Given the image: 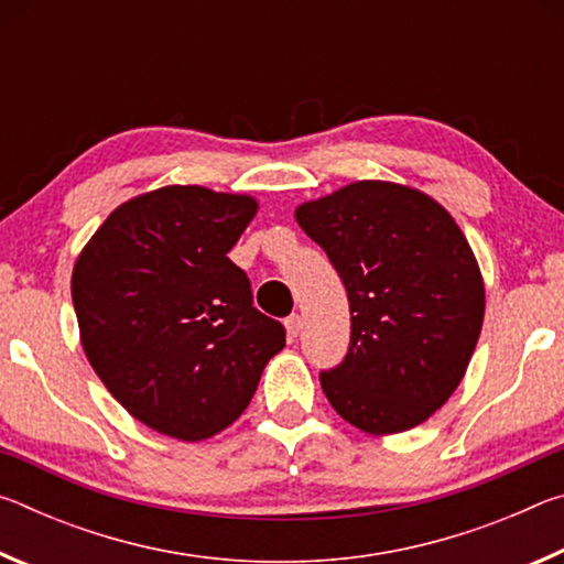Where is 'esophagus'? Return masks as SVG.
<instances>
[{
	"mask_svg": "<svg viewBox=\"0 0 564 564\" xmlns=\"http://www.w3.org/2000/svg\"><path fill=\"white\" fill-rule=\"evenodd\" d=\"M301 328H303V321H301L299 313H293V316L285 318V333H289V338H291V340H293V338H299Z\"/></svg>",
	"mask_w": 564,
	"mask_h": 564,
	"instance_id": "obj_1",
	"label": "esophagus"
}]
</instances>
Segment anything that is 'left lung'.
Here are the masks:
<instances>
[{"mask_svg":"<svg viewBox=\"0 0 564 564\" xmlns=\"http://www.w3.org/2000/svg\"><path fill=\"white\" fill-rule=\"evenodd\" d=\"M293 216L348 291V356L321 373L328 403L368 435L425 423L465 378L485 318V281L460 226L425 191L376 178Z\"/></svg>","mask_w":564,"mask_h":564,"instance_id":"obj_1","label":"left lung"}]
</instances>
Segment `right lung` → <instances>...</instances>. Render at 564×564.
Segmentation results:
<instances>
[{"instance_id":"obj_1","label":"right lung","mask_w":564,"mask_h":564,"mask_svg":"<svg viewBox=\"0 0 564 564\" xmlns=\"http://www.w3.org/2000/svg\"><path fill=\"white\" fill-rule=\"evenodd\" d=\"M256 214L248 194L161 186L113 208L76 256L82 348L151 431L184 443L226 431L285 346L226 256Z\"/></svg>"}]
</instances>
